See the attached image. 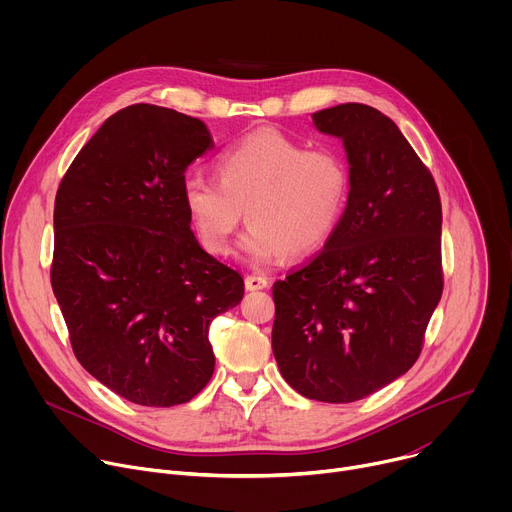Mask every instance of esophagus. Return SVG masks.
I'll return each instance as SVG.
<instances>
[{
	"label": "esophagus",
	"mask_w": 512,
	"mask_h": 512,
	"mask_svg": "<svg viewBox=\"0 0 512 512\" xmlns=\"http://www.w3.org/2000/svg\"><path fill=\"white\" fill-rule=\"evenodd\" d=\"M245 285L247 289L251 291H257V289H265L269 285V279L265 275H259V273H253V275H247L245 279Z\"/></svg>",
	"instance_id": "obj_1"
}]
</instances>
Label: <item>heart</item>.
Listing matches in <instances>:
<instances>
[{"label": "heart", "mask_w": 512, "mask_h": 512, "mask_svg": "<svg viewBox=\"0 0 512 512\" xmlns=\"http://www.w3.org/2000/svg\"><path fill=\"white\" fill-rule=\"evenodd\" d=\"M218 178L190 174L182 184L184 206L202 245L229 255L243 223L245 255L271 263L285 253L318 251L338 229L348 208L352 176L346 158L312 148L277 129H259L218 158Z\"/></svg>", "instance_id": "obj_1"}]
</instances>
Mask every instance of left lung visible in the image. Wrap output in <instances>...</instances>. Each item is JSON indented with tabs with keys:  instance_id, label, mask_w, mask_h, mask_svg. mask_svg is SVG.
Instances as JSON below:
<instances>
[{
	"instance_id": "8db88e82",
	"label": "left lung",
	"mask_w": 512,
	"mask_h": 512,
	"mask_svg": "<svg viewBox=\"0 0 512 512\" xmlns=\"http://www.w3.org/2000/svg\"><path fill=\"white\" fill-rule=\"evenodd\" d=\"M342 137L352 192L324 249L273 283V354L300 395L350 403L387 387L421 354L442 298V200L429 168L379 109L314 113Z\"/></svg>"
}]
</instances>
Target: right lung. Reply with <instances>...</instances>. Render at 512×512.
<instances>
[{
	"label": "right lung",
	"instance_id": "1",
	"mask_svg": "<svg viewBox=\"0 0 512 512\" xmlns=\"http://www.w3.org/2000/svg\"><path fill=\"white\" fill-rule=\"evenodd\" d=\"M200 119L137 103L111 115L60 180L50 283L72 352L123 399L172 407L210 381V322L243 277L190 231L186 168L212 150Z\"/></svg>",
	"mask_w": 512,
	"mask_h": 512
}]
</instances>
